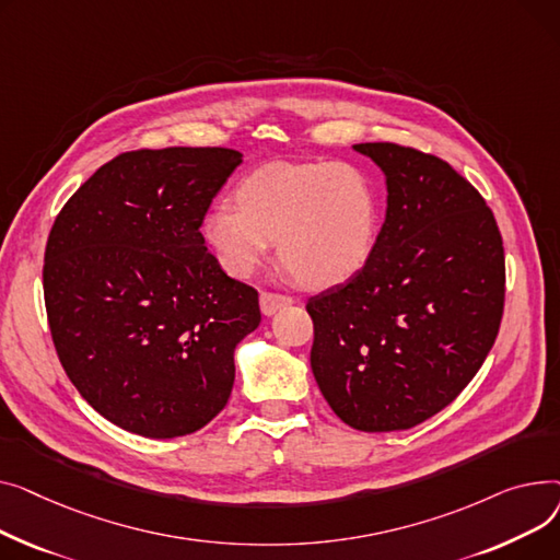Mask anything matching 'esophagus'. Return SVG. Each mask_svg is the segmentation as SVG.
Listing matches in <instances>:
<instances>
[{
	"instance_id": "1",
	"label": "esophagus",
	"mask_w": 560,
	"mask_h": 560,
	"mask_svg": "<svg viewBox=\"0 0 560 560\" xmlns=\"http://www.w3.org/2000/svg\"><path fill=\"white\" fill-rule=\"evenodd\" d=\"M293 305V299L291 295H282V293H271V291H261L259 295V310L265 316H273L276 312L284 310Z\"/></svg>"
}]
</instances>
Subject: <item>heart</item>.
Wrapping results in <instances>:
<instances>
[{
    "label": "heart",
    "instance_id": "obj_1",
    "mask_svg": "<svg viewBox=\"0 0 560 560\" xmlns=\"http://www.w3.org/2000/svg\"><path fill=\"white\" fill-rule=\"evenodd\" d=\"M203 219L223 271L246 278L278 242V257L305 287H335L366 267L382 201L373 178L335 160L271 162Z\"/></svg>",
    "mask_w": 560,
    "mask_h": 560
}]
</instances>
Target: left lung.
I'll return each mask as SVG.
<instances>
[{"mask_svg": "<svg viewBox=\"0 0 560 560\" xmlns=\"http://www.w3.org/2000/svg\"><path fill=\"white\" fill-rule=\"evenodd\" d=\"M386 180L366 267L307 303L312 373L359 432L409 430L481 369L504 312V246L481 194L436 155L354 144Z\"/></svg>", "mask_w": 560, "mask_h": 560, "instance_id": "8db88e82", "label": "left lung"}]
</instances>
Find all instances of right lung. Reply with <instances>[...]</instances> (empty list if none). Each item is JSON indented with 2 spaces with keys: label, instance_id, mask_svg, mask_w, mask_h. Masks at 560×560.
Masks as SVG:
<instances>
[{
  "label": "right lung",
  "instance_id": "1",
  "mask_svg": "<svg viewBox=\"0 0 560 560\" xmlns=\"http://www.w3.org/2000/svg\"><path fill=\"white\" fill-rule=\"evenodd\" d=\"M242 158L221 147L121 153L51 225L43 287L58 359L126 432L191 434L233 390L235 348L261 320L257 291L223 273L199 228Z\"/></svg>",
  "mask_w": 560,
  "mask_h": 560
}]
</instances>
